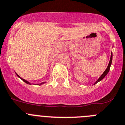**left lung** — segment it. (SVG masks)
<instances>
[{
  "label": "left lung",
  "instance_id": "1",
  "mask_svg": "<svg viewBox=\"0 0 125 125\" xmlns=\"http://www.w3.org/2000/svg\"><path fill=\"white\" fill-rule=\"evenodd\" d=\"M112 58H113V54H112V53H111V55L110 60H109V64H108V67H107V69H106V70L104 72V73H103V74L101 75V76L99 78L98 80L96 81V82L95 83V84L96 83H97L98 82H99V81H101V80H103V79L104 78L105 76L108 74V73L109 72V69H110V67H111V62H112Z\"/></svg>",
  "mask_w": 125,
  "mask_h": 125
}]
</instances>
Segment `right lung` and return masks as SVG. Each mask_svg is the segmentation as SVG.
<instances>
[{"label":"right lung","instance_id":"add662e5","mask_svg":"<svg viewBox=\"0 0 125 125\" xmlns=\"http://www.w3.org/2000/svg\"><path fill=\"white\" fill-rule=\"evenodd\" d=\"M16 75H17V76H18V77H19V78H20V79H22V81H24V82H26V83H28V84H31V83H30V82H28V81H26V80H24V79H22V78H21V77H19V75H17V73H16ZM43 83H40V84H43Z\"/></svg>","mask_w":125,"mask_h":125}]
</instances>
